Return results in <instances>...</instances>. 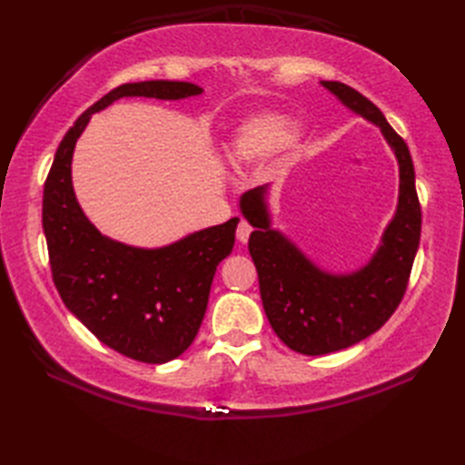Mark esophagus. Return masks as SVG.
<instances>
[{"mask_svg": "<svg viewBox=\"0 0 465 465\" xmlns=\"http://www.w3.org/2000/svg\"><path fill=\"white\" fill-rule=\"evenodd\" d=\"M235 233H238V240H240L242 243H245V242H248V240H250V233H252V225H250L248 222H245V220H242V222L238 223V232H235Z\"/></svg>", "mask_w": 465, "mask_h": 465, "instance_id": "obj_1", "label": "esophagus"}]
</instances>
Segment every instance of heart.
Instances as JSON below:
<instances>
[{
	"instance_id": "b5f03b06",
	"label": "heart",
	"mask_w": 465,
	"mask_h": 465,
	"mask_svg": "<svg viewBox=\"0 0 465 465\" xmlns=\"http://www.w3.org/2000/svg\"><path fill=\"white\" fill-rule=\"evenodd\" d=\"M300 124L285 114H258L245 120L233 135L227 157L233 165L260 162L295 140Z\"/></svg>"
}]
</instances>
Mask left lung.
<instances>
[{
  "instance_id": "left-lung-1",
  "label": "left lung",
  "mask_w": 465,
  "mask_h": 465,
  "mask_svg": "<svg viewBox=\"0 0 465 465\" xmlns=\"http://www.w3.org/2000/svg\"><path fill=\"white\" fill-rule=\"evenodd\" d=\"M355 115L380 127L400 167V195L370 262L348 273H331L312 262L288 235L272 227L270 185L240 197V212L255 230L250 255L260 278L263 312L278 338L303 355L331 353L378 331L396 312L408 288L420 245L421 210L416 172L406 142L368 97L340 82H320Z\"/></svg>"
}]
</instances>
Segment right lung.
I'll list each match as a JSON object with an SVG mask.
<instances>
[{"mask_svg": "<svg viewBox=\"0 0 465 465\" xmlns=\"http://www.w3.org/2000/svg\"><path fill=\"white\" fill-rule=\"evenodd\" d=\"M200 94V85L167 80L115 87L69 127L44 187L42 223L49 265L65 308L97 340L145 363L170 361L195 340L215 270L232 253L240 217L163 248L122 243L97 230L77 203L72 157L92 115L122 97L173 102Z\"/></svg>", "mask_w": 465, "mask_h": 465, "instance_id": "obj_1", "label": "right lung"}]
</instances>
